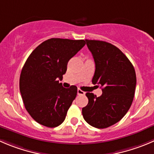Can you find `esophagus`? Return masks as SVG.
I'll list each match as a JSON object with an SVG mask.
<instances>
[{"label":"esophagus","mask_w":154,"mask_h":154,"mask_svg":"<svg viewBox=\"0 0 154 154\" xmlns=\"http://www.w3.org/2000/svg\"><path fill=\"white\" fill-rule=\"evenodd\" d=\"M77 94H78V95H84L85 93L83 91L80 90V89H78V90H77Z\"/></svg>","instance_id":"1"}]
</instances>
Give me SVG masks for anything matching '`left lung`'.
Listing matches in <instances>:
<instances>
[{
	"instance_id": "left-lung-1",
	"label": "left lung",
	"mask_w": 154,
	"mask_h": 154,
	"mask_svg": "<svg viewBox=\"0 0 154 154\" xmlns=\"http://www.w3.org/2000/svg\"><path fill=\"white\" fill-rule=\"evenodd\" d=\"M85 42L95 63L92 83L100 86L103 94L97 97L86 93L88 103L82 108V115L91 126L105 128L120 121L129 109L135 91V71L127 57L112 44Z\"/></svg>"
}]
</instances>
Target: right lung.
Instances as JSON below:
<instances>
[{
	"mask_svg": "<svg viewBox=\"0 0 154 154\" xmlns=\"http://www.w3.org/2000/svg\"><path fill=\"white\" fill-rule=\"evenodd\" d=\"M84 40L51 38L39 45L26 60L20 90L26 110L38 123L54 128L63 123L77 95V87L59 83L67 63L85 45Z\"/></svg>",
	"mask_w": 154,
	"mask_h": 154,
	"instance_id": "obj_1",
	"label": "right lung"
}]
</instances>
